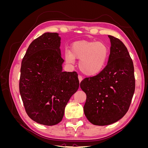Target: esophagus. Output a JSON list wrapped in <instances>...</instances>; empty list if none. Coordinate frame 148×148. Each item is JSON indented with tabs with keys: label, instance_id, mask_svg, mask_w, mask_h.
Masks as SVG:
<instances>
[{
	"label": "esophagus",
	"instance_id": "34e87169",
	"mask_svg": "<svg viewBox=\"0 0 148 148\" xmlns=\"http://www.w3.org/2000/svg\"><path fill=\"white\" fill-rule=\"evenodd\" d=\"M78 79H79V82H81L83 80V77H82L81 75H78Z\"/></svg>",
	"mask_w": 148,
	"mask_h": 148
}]
</instances>
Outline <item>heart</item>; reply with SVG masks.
<instances>
[{
  "instance_id": "obj_1",
  "label": "heart",
  "mask_w": 148,
  "mask_h": 148,
  "mask_svg": "<svg viewBox=\"0 0 148 148\" xmlns=\"http://www.w3.org/2000/svg\"><path fill=\"white\" fill-rule=\"evenodd\" d=\"M110 49L104 42L98 41L83 40L73 42L71 51H65L66 61L73 63L80 59L79 67L82 72L89 76L99 73L108 62Z\"/></svg>"
}]
</instances>
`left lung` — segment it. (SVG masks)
Returning <instances> with one entry per match:
<instances>
[{"instance_id": "8db88e82", "label": "left lung", "mask_w": 148, "mask_h": 148, "mask_svg": "<svg viewBox=\"0 0 148 148\" xmlns=\"http://www.w3.org/2000/svg\"><path fill=\"white\" fill-rule=\"evenodd\" d=\"M108 36L111 46L107 65L80 83L86 95L85 116L99 126L117 122L126 114L135 89L133 63L126 46L119 39Z\"/></svg>"}]
</instances>
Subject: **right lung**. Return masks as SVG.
Masks as SVG:
<instances>
[{
    "instance_id": "right-lung-1",
    "label": "right lung",
    "mask_w": 148,
    "mask_h": 148,
    "mask_svg": "<svg viewBox=\"0 0 148 148\" xmlns=\"http://www.w3.org/2000/svg\"><path fill=\"white\" fill-rule=\"evenodd\" d=\"M60 37L46 33L30 44L21 62L20 93L29 117L52 126L63 119L65 106L78 90L76 71H62Z\"/></svg>"
}]
</instances>
